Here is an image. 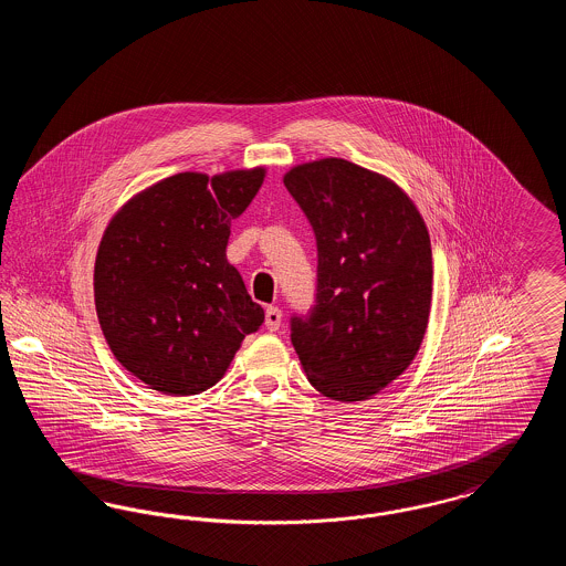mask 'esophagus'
Returning <instances> with one entry per match:
<instances>
[{
	"mask_svg": "<svg viewBox=\"0 0 566 566\" xmlns=\"http://www.w3.org/2000/svg\"><path fill=\"white\" fill-rule=\"evenodd\" d=\"M280 324H282V310L275 307V305H270L268 312H265V326H268L270 331H277Z\"/></svg>",
	"mask_w": 566,
	"mask_h": 566,
	"instance_id": "obj_1",
	"label": "esophagus"
}]
</instances>
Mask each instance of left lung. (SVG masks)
Listing matches in <instances>:
<instances>
[{"instance_id":"obj_1","label":"left lung","mask_w":566,"mask_h":566,"mask_svg":"<svg viewBox=\"0 0 566 566\" xmlns=\"http://www.w3.org/2000/svg\"><path fill=\"white\" fill-rule=\"evenodd\" d=\"M284 187L318 245L310 316L291 342L310 384L335 401H367L411 365L427 333L431 238L413 201L390 178L346 159L296 165Z\"/></svg>"}]
</instances>
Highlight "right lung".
Instances as JSON below:
<instances>
[{"label": "right lung", "mask_w": 566, "mask_h": 566, "mask_svg": "<svg viewBox=\"0 0 566 566\" xmlns=\"http://www.w3.org/2000/svg\"><path fill=\"white\" fill-rule=\"evenodd\" d=\"M265 167L185 171L112 216L95 259V307L116 360L163 395H199L229 369L265 312L227 261L231 220Z\"/></svg>", "instance_id": "obj_1"}]
</instances>
